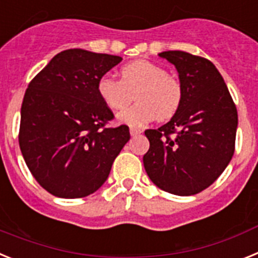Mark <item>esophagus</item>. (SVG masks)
<instances>
[{"label":"esophagus","mask_w":258,"mask_h":258,"mask_svg":"<svg viewBox=\"0 0 258 258\" xmlns=\"http://www.w3.org/2000/svg\"><path fill=\"white\" fill-rule=\"evenodd\" d=\"M142 132H143L142 130L135 128V127H131V128H130V134H131V136H138V135H140Z\"/></svg>","instance_id":"esophagus-1"}]
</instances>
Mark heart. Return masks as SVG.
<instances>
[{"mask_svg":"<svg viewBox=\"0 0 258 258\" xmlns=\"http://www.w3.org/2000/svg\"><path fill=\"white\" fill-rule=\"evenodd\" d=\"M120 80L105 74L97 80V93L105 105L114 111L123 110L132 101L135 105L118 115L130 126L142 127L153 119H170L182 104V86L163 67L136 59L122 66Z\"/></svg>","mask_w":258,"mask_h":258,"instance_id":"obj_1","label":"heart"}]
</instances>
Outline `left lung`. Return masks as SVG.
<instances>
[{"instance_id": "8db88e82", "label": "left lung", "mask_w": 258, "mask_h": 258, "mask_svg": "<svg viewBox=\"0 0 258 258\" xmlns=\"http://www.w3.org/2000/svg\"><path fill=\"white\" fill-rule=\"evenodd\" d=\"M175 66L182 86V104L171 119L147 130L149 151L145 171L163 191L191 196L216 182L235 151L237 111L216 66L187 51L160 53Z\"/></svg>"}]
</instances>
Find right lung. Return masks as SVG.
<instances>
[{
    "mask_svg": "<svg viewBox=\"0 0 258 258\" xmlns=\"http://www.w3.org/2000/svg\"><path fill=\"white\" fill-rule=\"evenodd\" d=\"M120 61L118 55L69 49L28 84L19 147L33 178L49 194L79 199L96 192L130 140L126 124L106 127L114 114L96 89L97 80Z\"/></svg>",
    "mask_w": 258,
    "mask_h": 258,
    "instance_id": "obj_1",
    "label": "right lung"
}]
</instances>
